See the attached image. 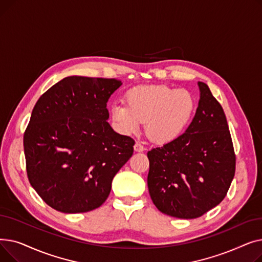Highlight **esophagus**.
I'll list each match as a JSON object with an SVG mask.
<instances>
[{
    "instance_id": "1",
    "label": "esophagus",
    "mask_w": 262,
    "mask_h": 262,
    "mask_svg": "<svg viewBox=\"0 0 262 262\" xmlns=\"http://www.w3.org/2000/svg\"><path fill=\"white\" fill-rule=\"evenodd\" d=\"M134 149L136 150V152H143V150L145 149V147L141 143L136 142L135 145H134Z\"/></svg>"
}]
</instances>
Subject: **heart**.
Returning <instances> with one entry per match:
<instances>
[{"label": "heart", "mask_w": 262, "mask_h": 262, "mask_svg": "<svg viewBox=\"0 0 262 262\" xmlns=\"http://www.w3.org/2000/svg\"><path fill=\"white\" fill-rule=\"evenodd\" d=\"M125 101L126 105L113 106V120L127 134L136 133L141 122H145L146 135L157 143L172 142L181 137L195 109L194 98L189 91L166 85L133 88Z\"/></svg>", "instance_id": "heart-1"}]
</instances>
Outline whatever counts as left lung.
<instances>
[{"mask_svg":"<svg viewBox=\"0 0 262 262\" xmlns=\"http://www.w3.org/2000/svg\"><path fill=\"white\" fill-rule=\"evenodd\" d=\"M186 132L147 152V187L162 213L180 219L202 216L221 203L235 176L236 155L224 110L205 82Z\"/></svg>","mask_w":262,"mask_h":262,"instance_id":"obj_1","label":"left lung"}]
</instances>
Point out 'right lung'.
I'll return each mask as SVG.
<instances>
[{
	"instance_id": "1",
	"label": "right lung",
	"mask_w": 262,
	"mask_h": 262,
	"mask_svg": "<svg viewBox=\"0 0 262 262\" xmlns=\"http://www.w3.org/2000/svg\"><path fill=\"white\" fill-rule=\"evenodd\" d=\"M116 78L68 76L37 101L24 137L26 172L39 196L64 213L91 211L107 200L135 141L107 122Z\"/></svg>"
}]
</instances>
